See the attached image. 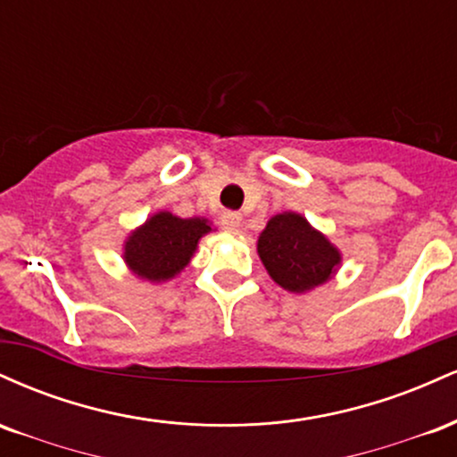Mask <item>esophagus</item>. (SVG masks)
I'll return each mask as SVG.
<instances>
[{"instance_id": "34e87169", "label": "esophagus", "mask_w": 457, "mask_h": 457, "mask_svg": "<svg viewBox=\"0 0 457 457\" xmlns=\"http://www.w3.org/2000/svg\"><path fill=\"white\" fill-rule=\"evenodd\" d=\"M240 221H243V217L234 211H228L221 214V225L223 229H228V232H236V229L240 228Z\"/></svg>"}]
</instances>
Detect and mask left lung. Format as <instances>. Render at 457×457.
<instances>
[{"label": "left lung", "instance_id": "1", "mask_svg": "<svg viewBox=\"0 0 457 457\" xmlns=\"http://www.w3.org/2000/svg\"><path fill=\"white\" fill-rule=\"evenodd\" d=\"M258 253L269 275L283 290L307 292L328 281L339 264V251L301 214H275L260 234Z\"/></svg>", "mask_w": 457, "mask_h": 457}]
</instances>
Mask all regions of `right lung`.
Instances as JSON below:
<instances>
[{
    "label": "right lung",
    "mask_w": 457,
    "mask_h": 457,
    "mask_svg": "<svg viewBox=\"0 0 457 457\" xmlns=\"http://www.w3.org/2000/svg\"><path fill=\"white\" fill-rule=\"evenodd\" d=\"M208 232L211 225L206 219H180L171 212H159L129 236L124 260L141 279H171L188 264L197 240Z\"/></svg>",
    "instance_id": "right-lung-1"
}]
</instances>
